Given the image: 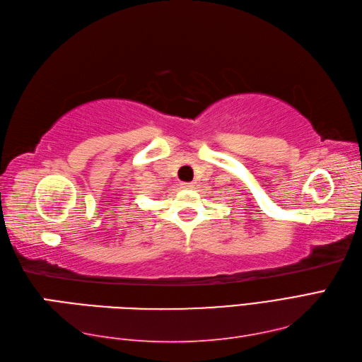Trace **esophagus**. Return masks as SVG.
<instances>
[{
  "label": "esophagus",
  "instance_id": "34e87169",
  "mask_svg": "<svg viewBox=\"0 0 362 362\" xmlns=\"http://www.w3.org/2000/svg\"><path fill=\"white\" fill-rule=\"evenodd\" d=\"M192 182H181V189H190Z\"/></svg>",
  "mask_w": 362,
  "mask_h": 362
}]
</instances>
